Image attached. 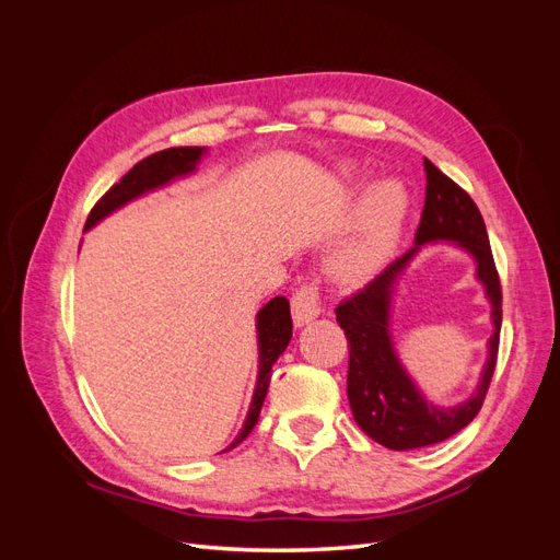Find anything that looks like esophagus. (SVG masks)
<instances>
[{
    "instance_id": "esophagus-1",
    "label": "esophagus",
    "mask_w": 560,
    "mask_h": 560,
    "mask_svg": "<svg viewBox=\"0 0 560 560\" xmlns=\"http://www.w3.org/2000/svg\"><path fill=\"white\" fill-rule=\"evenodd\" d=\"M322 313V294L317 290V284L306 282L301 284L299 290L292 296V317L294 325H308L311 319H315Z\"/></svg>"
}]
</instances>
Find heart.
<instances>
[{
    "label": "heart",
    "mask_w": 560,
    "mask_h": 560,
    "mask_svg": "<svg viewBox=\"0 0 560 560\" xmlns=\"http://www.w3.org/2000/svg\"><path fill=\"white\" fill-rule=\"evenodd\" d=\"M406 212V194L399 184L383 182L371 189L362 206V249L369 257L383 254L397 238Z\"/></svg>",
    "instance_id": "obj_1"
}]
</instances>
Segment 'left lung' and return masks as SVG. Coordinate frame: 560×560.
I'll return each instance as SVG.
<instances>
[{"mask_svg":"<svg viewBox=\"0 0 560 560\" xmlns=\"http://www.w3.org/2000/svg\"><path fill=\"white\" fill-rule=\"evenodd\" d=\"M425 208L416 231V247L389 264L362 290L346 296L336 308V319L348 338V399L358 425L385 448L411 451L444 442L467 428L481 411L490 378H493L502 327V287L490 252L483 217L469 194L425 159ZM453 240L478 259V277L494 306L497 331L489 342V362L482 383L467 402L453 410H439L424 401L405 376L386 331L388 292L400 268L420 244Z\"/></svg>","mask_w":560,"mask_h":560,"instance_id":"8db88e82","label":"left lung"}]
</instances>
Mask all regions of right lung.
Here are the masks:
<instances>
[{"label": "right lung", "mask_w": 560, "mask_h": 560, "mask_svg": "<svg viewBox=\"0 0 560 560\" xmlns=\"http://www.w3.org/2000/svg\"><path fill=\"white\" fill-rule=\"evenodd\" d=\"M202 149L200 147H173V149H163L142 159L140 163H135L130 171L118 179L112 189L100 198L89 219H86V229H91L100 219L114 212L116 208H121L124 202L138 198L140 194L156 189V186L171 182L175 177H182L186 173H191L196 167V161L200 159ZM257 331H259V378H257V389H254V397L249 404V413L241 434L235 436V442L226 448H235L241 442H245L247 434L254 430L259 420V411L264 406L266 393H268V381H270V369L278 362L280 354L284 352L287 343L292 338V315H290V301L284 296L270 299L266 306L257 315Z\"/></svg>", "instance_id": "add662e5"}]
</instances>
